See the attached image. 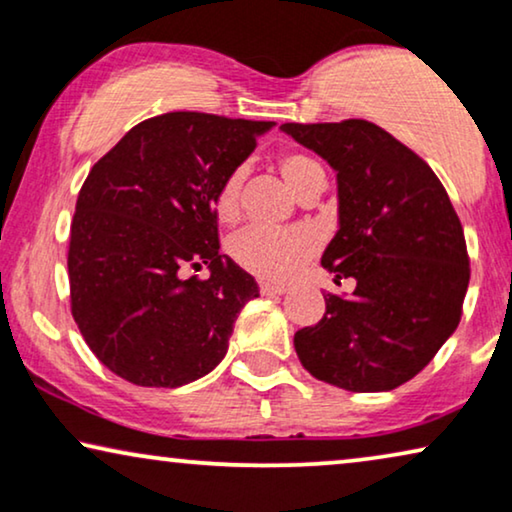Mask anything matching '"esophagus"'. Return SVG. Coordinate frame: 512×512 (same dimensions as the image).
Instances as JSON below:
<instances>
[{
  "label": "esophagus",
  "mask_w": 512,
  "mask_h": 512,
  "mask_svg": "<svg viewBox=\"0 0 512 512\" xmlns=\"http://www.w3.org/2000/svg\"><path fill=\"white\" fill-rule=\"evenodd\" d=\"M260 292L262 295H285V292H288V285H283V283H260Z\"/></svg>",
  "instance_id": "obj_1"
}]
</instances>
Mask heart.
<instances>
[{"instance_id":"obj_1","label":"heart","mask_w":512,"mask_h":512,"mask_svg":"<svg viewBox=\"0 0 512 512\" xmlns=\"http://www.w3.org/2000/svg\"><path fill=\"white\" fill-rule=\"evenodd\" d=\"M278 170L297 196L304 194L313 182L325 180L320 163L302 152H283L278 156ZM241 187L243 168L231 170L217 187L215 213L222 222L238 220ZM313 252H316V241L302 229H274L252 224L229 241V255L234 257L238 267L267 281H285L297 274L311 260Z\"/></svg>"}]
</instances>
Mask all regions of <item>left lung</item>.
Segmentation results:
<instances>
[{"instance_id":"8db88e82","label":"left lung","mask_w":512,"mask_h":512,"mask_svg":"<svg viewBox=\"0 0 512 512\" xmlns=\"http://www.w3.org/2000/svg\"><path fill=\"white\" fill-rule=\"evenodd\" d=\"M337 170L339 231L320 264L349 297L327 292L316 325L295 332L304 370L353 393L391 391L424 370L461 320L470 281L459 215L431 166L365 119L283 124Z\"/></svg>"}]
</instances>
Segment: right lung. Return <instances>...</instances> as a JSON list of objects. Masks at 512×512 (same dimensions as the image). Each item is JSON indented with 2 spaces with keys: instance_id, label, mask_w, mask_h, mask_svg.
<instances>
[{
  "instance_id": "add662e5",
  "label": "right lung",
  "mask_w": 512,
  "mask_h": 512,
  "mask_svg": "<svg viewBox=\"0 0 512 512\" xmlns=\"http://www.w3.org/2000/svg\"><path fill=\"white\" fill-rule=\"evenodd\" d=\"M274 121L168 112L133 126L81 187L70 304L88 349L135 386L177 388L215 370L255 278L220 255L215 194ZM206 263L211 276L182 279Z\"/></svg>"
}]
</instances>
